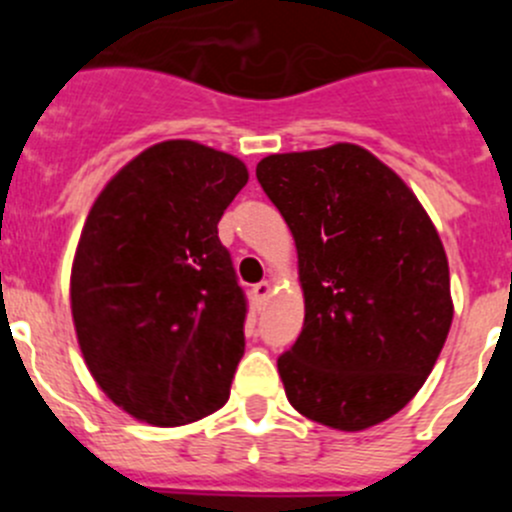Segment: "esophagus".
<instances>
[{
  "mask_svg": "<svg viewBox=\"0 0 512 512\" xmlns=\"http://www.w3.org/2000/svg\"><path fill=\"white\" fill-rule=\"evenodd\" d=\"M272 294V285L270 282H257V285H252V299H255L257 304L267 302Z\"/></svg>",
  "mask_w": 512,
  "mask_h": 512,
  "instance_id": "obj_1",
  "label": "esophagus"
}]
</instances>
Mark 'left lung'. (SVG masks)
<instances>
[{"label":"left lung","mask_w":512,"mask_h":512,"mask_svg":"<svg viewBox=\"0 0 512 512\" xmlns=\"http://www.w3.org/2000/svg\"><path fill=\"white\" fill-rule=\"evenodd\" d=\"M257 180L294 237L304 327L277 359L302 416L364 431L418 394L453 322L443 242L414 190L354 143L275 153Z\"/></svg>","instance_id":"1"}]
</instances>
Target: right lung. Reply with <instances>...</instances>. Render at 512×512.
<instances>
[{
  "label": "right lung",
  "mask_w": 512,
  "mask_h": 512,
  "mask_svg": "<svg viewBox=\"0 0 512 512\" xmlns=\"http://www.w3.org/2000/svg\"><path fill=\"white\" fill-rule=\"evenodd\" d=\"M240 158L163 141L98 193L71 267L81 354L103 394L151 426H185L230 399L247 302L218 237L245 188Z\"/></svg>",
  "instance_id": "right-lung-1"
}]
</instances>
